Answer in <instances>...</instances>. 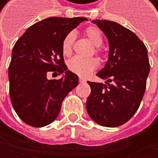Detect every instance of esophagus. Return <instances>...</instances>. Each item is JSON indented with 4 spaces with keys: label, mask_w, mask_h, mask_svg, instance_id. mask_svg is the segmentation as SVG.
I'll use <instances>...</instances> for the list:
<instances>
[{
    "label": "esophagus",
    "mask_w": 158,
    "mask_h": 158,
    "mask_svg": "<svg viewBox=\"0 0 158 158\" xmlns=\"http://www.w3.org/2000/svg\"><path fill=\"white\" fill-rule=\"evenodd\" d=\"M85 81H86L84 80V78H82V77H80V82H81V83H84Z\"/></svg>",
    "instance_id": "34e87169"
}]
</instances>
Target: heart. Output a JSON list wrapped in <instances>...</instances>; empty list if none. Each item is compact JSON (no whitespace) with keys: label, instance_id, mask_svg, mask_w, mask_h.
Listing matches in <instances>:
<instances>
[{"label":"heart","instance_id":"b5f03b06","mask_svg":"<svg viewBox=\"0 0 158 158\" xmlns=\"http://www.w3.org/2000/svg\"><path fill=\"white\" fill-rule=\"evenodd\" d=\"M86 35L89 38V40L93 42V44L96 46H99L102 44L103 38L100 30L95 26H90L86 29ZM75 40V33L69 32L66 35L62 40L61 44V49L64 55L68 56L71 54L72 46ZM98 60L94 58L91 59H83L81 57H74L72 58L68 63V69L72 71L73 73L81 76V77H87L92 73L97 67H98Z\"/></svg>","mask_w":158,"mask_h":158}]
</instances>
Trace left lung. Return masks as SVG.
<instances>
[{"label": "left lung", "instance_id": "left-lung-1", "mask_svg": "<svg viewBox=\"0 0 158 158\" xmlns=\"http://www.w3.org/2000/svg\"><path fill=\"white\" fill-rule=\"evenodd\" d=\"M109 42L108 60L97 76L105 80L90 82L91 94L86 101L89 117L105 127H118L137 111L146 89L150 72L148 51L137 36L118 23L92 21Z\"/></svg>", "mask_w": 158, "mask_h": 158}]
</instances>
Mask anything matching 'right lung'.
I'll return each instance as SVG.
<instances>
[{
  "label": "right lung",
  "mask_w": 158,
  "mask_h": 158,
  "mask_svg": "<svg viewBox=\"0 0 158 158\" xmlns=\"http://www.w3.org/2000/svg\"><path fill=\"white\" fill-rule=\"evenodd\" d=\"M86 18L51 17L27 28L15 44L8 68L9 95L19 118L33 127L55 120L64 98L78 84V77L64 64V37ZM59 72L60 80L47 74Z\"/></svg>",
  "instance_id": "add662e5"
}]
</instances>
